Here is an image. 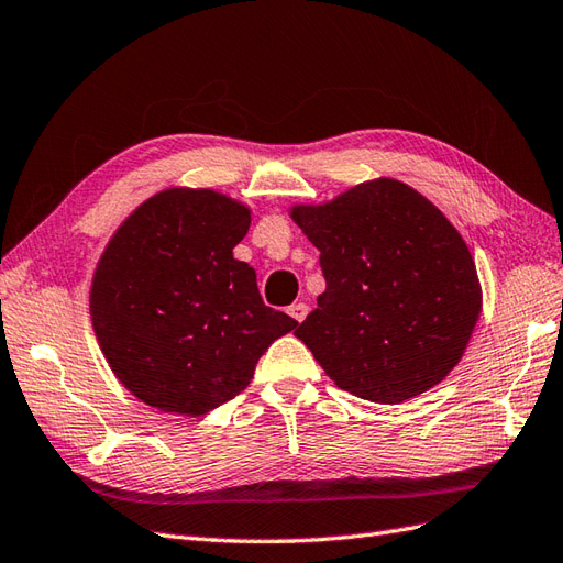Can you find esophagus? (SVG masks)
Returning <instances> with one entry per match:
<instances>
[{
  "label": "esophagus",
  "mask_w": 563,
  "mask_h": 563,
  "mask_svg": "<svg viewBox=\"0 0 563 563\" xmlns=\"http://www.w3.org/2000/svg\"><path fill=\"white\" fill-rule=\"evenodd\" d=\"M287 313H290V317H292L297 323H302V321L307 319L309 307H307L305 302H295L290 309H287Z\"/></svg>",
  "instance_id": "obj_1"
}]
</instances>
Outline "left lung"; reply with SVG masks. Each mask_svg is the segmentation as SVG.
<instances>
[{
    "instance_id": "1",
    "label": "left lung",
    "mask_w": 563,
    "mask_h": 563,
    "mask_svg": "<svg viewBox=\"0 0 563 563\" xmlns=\"http://www.w3.org/2000/svg\"><path fill=\"white\" fill-rule=\"evenodd\" d=\"M290 218L321 252L325 278L295 335L335 386L396 405L443 382L482 311L473 254L451 220L390 177L295 203Z\"/></svg>"
}]
</instances>
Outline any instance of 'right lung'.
Here are the masks:
<instances>
[{"label":"right lung","mask_w":563,"mask_h":563,"mask_svg":"<svg viewBox=\"0 0 563 563\" xmlns=\"http://www.w3.org/2000/svg\"><path fill=\"white\" fill-rule=\"evenodd\" d=\"M252 211L216 189L169 187L114 230L90 285V321L112 374L141 402L199 417L250 386L297 321L264 305L232 256Z\"/></svg>","instance_id":"right-lung-1"}]
</instances>
